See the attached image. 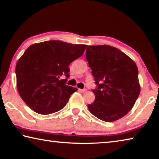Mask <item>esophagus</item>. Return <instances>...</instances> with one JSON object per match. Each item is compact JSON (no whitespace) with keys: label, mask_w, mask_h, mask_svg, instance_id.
<instances>
[{"label":"esophagus","mask_w":159,"mask_h":159,"mask_svg":"<svg viewBox=\"0 0 159 159\" xmlns=\"http://www.w3.org/2000/svg\"><path fill=\"white\" fill-rule=\"evenodd\" d=\"M79 91H80L81 93H85L86 91H87V90L85 89V88H84V89H79Z\"/></svg>","instance_id":"1"}]
</instances>
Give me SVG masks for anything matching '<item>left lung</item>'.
Wrapping results in <instances>:
<instances>
[{"label":"left lung","mask_w":159,"mask_h":159,"mask_svg":"<svg viewBox=\"0 0 159 159\" xmlns=\"http://www.w3.org/2000/svg\"><path fill=\"white\" fill-rule=\"evenodd\" d=\"M86 60L95 78V99L88 107L99 119L115 121L133 108L140 92L134 61L110 45H88Z\"/></svg>","instance_id":"8db88e82"}]
</instances>
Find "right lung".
Returning <instances> with one entry per match:
<instances>
[{
	"label": "right lung",
	"instance_id": "obj_1",
	"mask_svg": "<svg viewBox=\"0 0 159 159\" xmlns=\"http://www.w3.org/2000/svg\"><path fill=\"white\" fill-rule=\"evenodd\" d=\"M87 45L60 41L35 43L18 60L15 73L19 94L27 106L40 114L63 109L76 88L66 85L69 65L83 55Z\"/></svg>",
	"mask_w": 159,
	"mask_h": 159
}]
</instances>
